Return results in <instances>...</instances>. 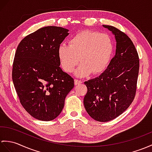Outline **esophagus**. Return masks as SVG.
<instances>
[{
    "label": "esophagus",
    "instance_id": "34e87169",
    "mask_svg": "<svg viewBox=\"0 0 152 152\" xmlns=\"http://www.w3.org/2000/svg\"><path fill=\"white\" fill-rule=\"evenodd\" d=\"M81 83H82V80H77V79H75V84L76 85V86H77V85L81 84Z\"/></svg>",
    "mask_w": 152,
    "mask_h": 152
}]
</instances>
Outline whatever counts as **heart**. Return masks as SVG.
I'll use <instances>...</instances> for the list:
<instances>
[{"instance_id": "heart-1", "label": "heart", "mask_w": 152, "mask_h": 152, "mask_svg": "<svg viewBox=\"0 0 152 152\" xmlns=\"http://www.w3.org/2000/svg\"><path fill=\"white\" fill-rule=\"evenodd\" d=\"M113 52V43L109 35L92 30H84L70 39L69 45L58 47V57L63 69L72 72L78 64L77 76H85L92 72L99 74L105 69ZM80 59H79V58Z\"/></svg>"}]
</instances>
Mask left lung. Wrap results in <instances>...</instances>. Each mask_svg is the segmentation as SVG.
Masks as SVG:
<instances>
[{
    "label": "left lung",
    "mask_w": 152,
    "mask_h": 152,
    "mask_svg": "<svg viewBox=\"0 0 152 152\" xmlns=\"http://www.w3.org/2000/svg\"><path fill=\"white\" fill-rule=\"evenodd\" d=\"M115 35V57L101 75L85 82L87 92L84 107L91 118L108 122L125 111L135 96L139 58L132 41L114 26L103 25Z\"/></svg>",
    "instance_id": "1"
}]
</instances>
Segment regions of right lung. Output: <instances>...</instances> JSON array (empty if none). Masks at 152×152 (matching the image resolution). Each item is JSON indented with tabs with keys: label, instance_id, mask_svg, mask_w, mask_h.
Segmentation results:
<instances>
[{
	"label": "right lung",
	"instance_id": "obj_1",
	"mask_svg": "<svg viewBox=\"0 0 152 152\" xmlns=\"http://www.w3.org/2000/svg\"><path fill=\"white\" fill-rule=\"evenodd\" d=\"M69 30L46 26L20 42L13 59L12 79L21 105L34 118L50 121L61 113L74 79L60 67L58 47Z\"/></svg>",
	"mask_w": 152,
	"mask_h": 152
}]
</instances>
